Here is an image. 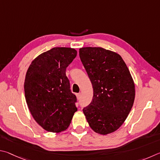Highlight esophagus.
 I'll list each match as a JSON object with an SVG mask.
<instances>
[{"instance_id": "obj_1", "label": "esophagus", "mask_w": 160, "mask_h": 160, "mask_svg": "<svg viewBox=\"0 0 160 160\" xmlns=\"http://www.w3.org/2000/svg\"><path fill=\"white\" fill-rule=\"evenodd\" d=\"M77 98L79 100L80 98H81V93H77Z\"/></svg>"}]
</instances>
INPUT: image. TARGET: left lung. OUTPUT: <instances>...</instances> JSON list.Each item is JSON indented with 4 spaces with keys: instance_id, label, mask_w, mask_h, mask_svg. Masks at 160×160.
Here are the masks:
<instances>
[{
    "instance_id": "1",
    "label": "left lung",
    "mask_w": 160,
    "mask_h": 160,
    "mask_svg": "<svg viewBox=\"0 0 160 160\" xmlns=\"http://www.w3.org/2000/svg\"><path fill=\"white\" fill-rule=\"evenodd\" d=\"M79 57L93 88V99L83 113L95 132L112 133L127 118L135 99L129 70L119 54L102 48H82Z\"/></svg>"
}]
</instances>
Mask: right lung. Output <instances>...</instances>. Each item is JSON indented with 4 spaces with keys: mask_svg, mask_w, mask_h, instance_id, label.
I'll list each match as a JSON object with an SVG mask.
<instances>
[{
    "mask_svg": "<svg viewBox=\"0 0 160 160\" xmlns=\"http://www.w3.org/2000/svg\"><path fill=\"white\" fill-rule=\"evenodd\" d=\"M71 48L56 47L32 61L24 81V94L33 119L47 131L66 130L77 108L66 69L77 56Z\"/></svg>",
    "mask_w": 160,
    "mask_h": 160,
    "instance_id": "1",
    "label": "right lung"
}]
</instances>
